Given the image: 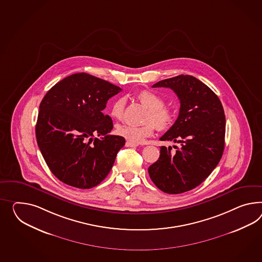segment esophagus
<instances>
[{"label": "esophagus", "mask_w": 262, "mask_h": 262, "mask_svg": "<svg viewBox=\"0 0 262 262\" xmlns=\"http://www.w3.org/2000/svg\"><path fill=\"white\" fill-rule=\"evenodd\" d=\"M125 146H126V147H137L138 144L132 143V142H130V141H126V142H125Z\"/></svg>", "instance_id": "34e87169"}]
</instances>
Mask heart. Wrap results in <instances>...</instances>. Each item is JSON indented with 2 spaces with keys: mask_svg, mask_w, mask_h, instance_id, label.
I'll use <instances>...</instances> for the list:
<instances>
[{
  "mask_svg": "<svg viewBox=\"0 0 262 262\" xmlns=\"http://www.w3.org/2000/svg\"><path fill=\"white\" fill-rule=\"evenodd\" d=\"M138 100L147 108L142 125L121 124L116 128V133L121 138L132 143H141L154 134L155 128L161 131L167 130L174 122V111L163 105L164 101L161 96L150 90H141L137 95ZM125 100L123 98L116 99L109 110V114L115 120H121L123 117Z\"/></svg>",
  "mask_w": 262,
  "mask_h": 262,
  "instance_id": "b5f03b06",
  "label": "heart"
}]
</instances>
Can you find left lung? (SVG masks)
<instances>
[{"instance_id": "left-lung-1", "label": "left lung", "mask_w": 262, "mask_h": 262, "mask_svg": "<svg viewBox=\"0 0 262 262\" xmlns=\"http://www.w3.org/2000/svg\"><path fill=\"white\" fill-rule=\"evenodd\" d=\"M152 88H171L181 102L177 121L161 141L181 143L176 152L161 146L159 160L148 173L155 185L167 194H181L208 178L224 150L225 115L219 97L190 75L162 80Z\"/></svg>"}]
</instances>
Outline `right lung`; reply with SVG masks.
Returning a JSON list of instances; mask_svg holds the SVG:
<instances>
[{
    "label": "right lung",
    "instance_id": "1",
    "mask_svg": "<svg viewBox=\"0 0 262 262\" xmlns=\"http://www.w3.org/2000/svg\"><path fill=\"white\" fill-rule=\"evenodd\" d=\"M121 91L100 78L77 73L57 82L43 97L36 139L47 166L63 183L89 189L110 172L125 140L108 134L113 121L102 110Z\"/></svg>",
    "mask_w": 262,
    "mask_h": 262
}]
</instances>
